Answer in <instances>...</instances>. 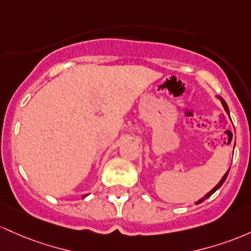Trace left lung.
<instances>
[{"instance_id":"left-lung-1","label":"left lung","mask_w":251,"mask_h":251,"mask_svg":"<svg viewBox=\"0 0 251 251\" xmlns=\"http://www.w3.org/2000/svg\"><path fill=\"white\" fill-rule=\"evenodd\" d=\"M217 98H218V100H221V103H222V105H223L224 110H225V111H226V114H227V115H229V116H230V112H229V108H227V104H226V102H225V100H223V98H222V97H221V96H217ZM230 120H231V118H230ZM230 136H231V139H232V133H231V131H230ZM229 171H230V168H229V170H227V172H226V173H225V174H224V176H223V178H222V179H221V181H219V182H218V184H217V185H216V186H215V187H213V188H212V190H211L209 193H206V194H205V196H204V197H202V198H201V199H199V201H197V202H196V204H201V202H202V201H205V199H207V198H209V197H211V196H212V194H213V193H215V192H216V191H217V190H218V188H219V187H221V186H222V185H223V184H224L225 179H226L227 174H229Z\"/></svg>"}]
</instances>
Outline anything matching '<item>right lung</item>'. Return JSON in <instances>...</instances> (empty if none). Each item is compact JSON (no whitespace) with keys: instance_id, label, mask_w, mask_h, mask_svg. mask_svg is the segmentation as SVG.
Masks as SVG:
<instances>
[{"instance_id":"add662e5","label":"right lung","mask_w":251,"mask_h":251,"mask_svg":"<svg viewBox=\"0 0 251 251\" xmlns=\"http://www.w3.org/2000/svg\"><path fill=\"white\" fill-rule=\"evenodd\" d=\"M84 197H86V196H83V198H84Z\"/></svg>"}]
</instances>
